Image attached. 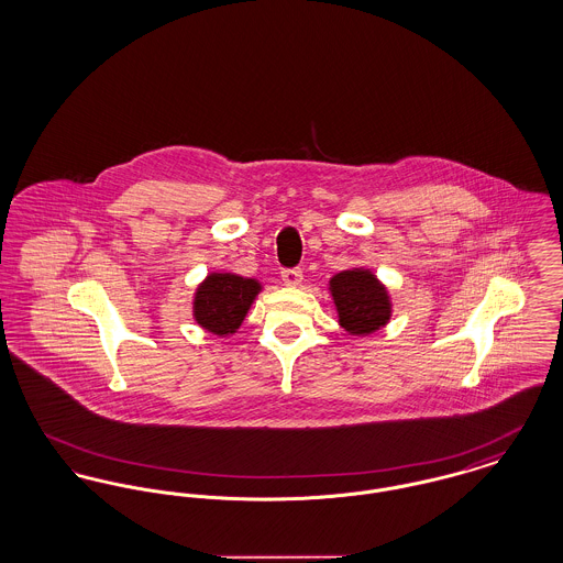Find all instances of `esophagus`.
<instances>
[{"instance_id": "1", "label": "esophagus", "mask_w": 563, "mask_h": 563, "mask_svg": "<svg viewBox=\"0 0 563 563\" xmlns=\"http://www.w3.org/2000/svg\"><path fill=\"white\" fill-rule=\"evenodd\" d=\"M280 276H283V283H285V285H289V287L299 285V283H301V278H303V274H301V269L299 268H285L280 272Z\"/></svg>"}]
</instances>
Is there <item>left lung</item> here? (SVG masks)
Instances as JSON below:
<instances>
[{
    "label": "left lung",
    "mask_w": 563,
    "mask_h": 563,
    "mask_svg": "<svg viewBox=\"0 0 563 563\" xmlns=\"http://www.w3.org/2000/svg\"><path fill=\"white\" fill-rule=\"evenodd\" d=\"M331 291L340 322L350 333H372L390 317L386 289L365 269H349L333 276Z\"/></svg>",
    "instance_id": "obj_1"
}]
</instances>
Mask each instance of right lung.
<instances>
[{"label": "right lung", "mask_w": 563, "mask_h": 563, "mask_svg": "<svg viewBox=\"0 0 563 563\" xmlns=\"http://www.w3.org/2000/svg\"><path fill=\"white\" fill-rule=\"evenodd\" d=\"M260 285L251 278H241L236 274H211L196 294L194 317L200 327L217 335L234 333L249 306L253 303Z\"/></svg>", "instance_id": "1"}]
</instances>
